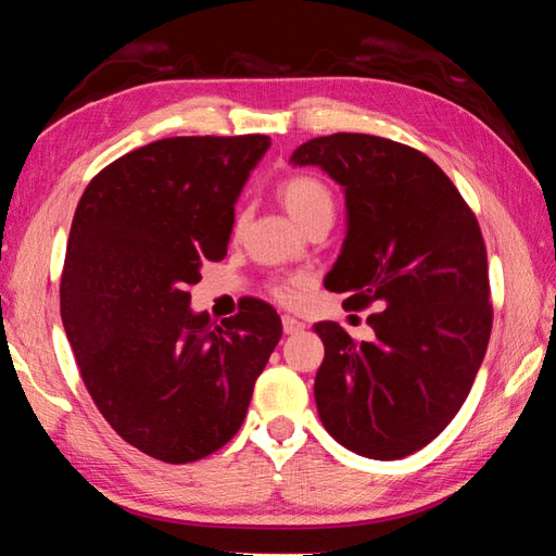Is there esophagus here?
<instances>
[{
    "label": "esophagus",
    "mask_w": 556,
    "mask_h": 556,
    "mask_svg": "<svg viewBox=\"0 0 556 556\" xmlns=\"http://www.w3.org/2000/svg\"><path fill=\"white\" fill-rule=\"evenodd\" d=\"M281 328H285L287 336H294V333L304 331V324H301L299 318H294V316H285V318H281Z\"/></svg>",
    "instance_id": "34e87169"
}]
</instances>
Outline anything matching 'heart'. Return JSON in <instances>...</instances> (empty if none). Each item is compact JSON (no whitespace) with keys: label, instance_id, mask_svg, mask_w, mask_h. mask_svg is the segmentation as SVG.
<instances>
[{"label":"heart","instance_id":"b5f03b06","mask_svg":"<svg viewBox=\"0 0 556 556\" xmlns=\"http://www.w3.org/2000/svg\"><path fill=\"white\" fill-rule=\"evenodd\" d=\"M281 203L289 211L291 218L299 225L312 223L318 215H333V193L321 178L312 174H294L289 176L279 188ZM301 285L299 279L279 281L275 287V296L281 301H291L296 296V287Z\"/></svg>","mask_w":556,"mask_h":556}]
</instances>
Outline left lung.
I'll return each mask as SVG.
<instances>
[{"label":"left lung","mask_w":556,"mask_h":556,"mask_svg":"<svg viewBox=\"0 0 556 556\" xmlns=\"http://www.w3.org/2000/svg\"><path fill=\"white\" fill-rule=\"evenodd\" d=\"M294 166L343 186L348 230L326 287L345 308L375 304L372 341L321 321L314 394L324 427L353 454L404 458L446 429L466 402L493 326L481 228L427 154L338 131L301 144Z\"/></svg>","instance_id":"left-lung-1"}]
</instances>
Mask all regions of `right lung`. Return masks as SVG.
Segmentation results:
<instances>
[{
	"label": "right lung",
	"mask_w": 556,
	"mask_h": 556,
	"mask_svg": "<svg viewBox=\"0 0 556 556\" xmlns=\"http://www.w3.org/2000/svg\"><path fill=\"white\" fill-rule=\"evenodd\" d=\"M269 137H168L119 156L75 208L61 318L92 402L117 434L191 464L238 434L281 338L260 299L191 312L205 262L228 252L235 201Z\"/></svg>",
	"instance_id": "right-lung-1"
}]
</instances>
